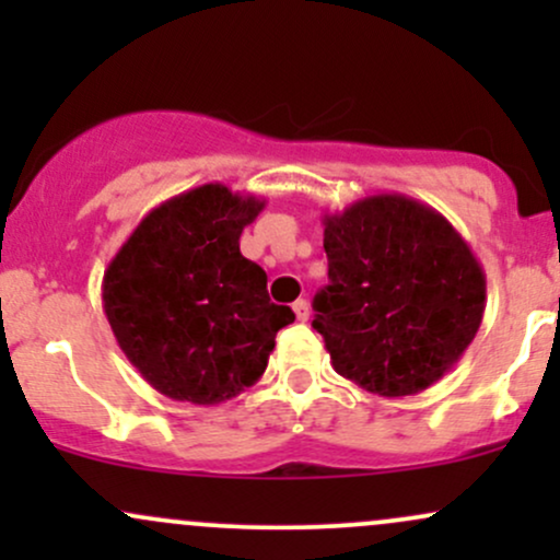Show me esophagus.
<instances>
[{"mask_svg":"<svg viewBox=\"0 0 560 560\" xmlns=\"http://www.w3.org/2000/svg\"><path fill=\"white\" fill-rule=\"evenodd\" d=\"M292 311H294V316H298V320H302V324H305L307 316H311V307H307V300H298V302H294Z\"/></svg>","mask_w":560,"mask_h":560,"instance_id":"1","label":"esophagus"}]
</instances>
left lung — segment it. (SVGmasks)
<instances>
[{
  "mask_svg": "<svg viewBox=\"0 0 560 560\" xmlns=\"http://www.w3.org/2000/svg\"><path fill=\"white\" fill-rule=\"evenodd\" d=\"M329 287L313 329L339 376L378 397L419 395L477 337L487 276L445 215L405 195H371L324 215Z\"/></svg>",
  "mask_w": 560,
  "mask_h": 560,
  "instance_id": "obj_1",
  "label": "left lung"
}]
</instances>
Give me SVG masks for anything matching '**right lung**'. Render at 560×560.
I'll use <instances>...</instances> for the list:
<instances>
[{"label":"right lung","mask_w":560,"mask_h":560,"mask_svg":"<svg viewBox=\"0 0 560 560\" xmlns=\"http://www.w3.org/2000/svg\"><path fill=\"white\" fill-rule=\"evenodd\" d=\"M266 199L223 184L176 195L139 221L102 279L118 347L171 400L218 405L253 387L292 324L268 298V276L240 253Z\"/></svg>","instance_id":"add662e5"}]
</instances>
